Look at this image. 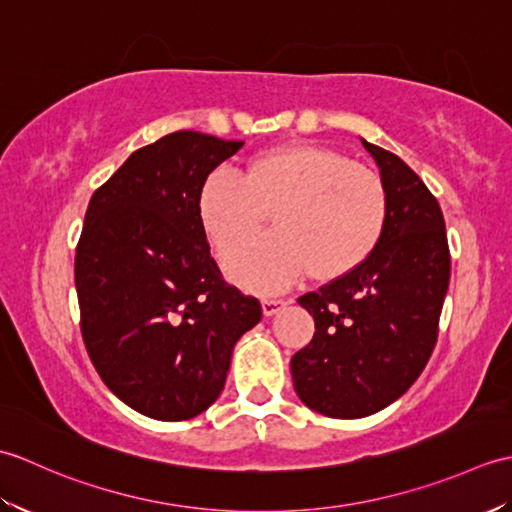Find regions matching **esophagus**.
<instances>
[{
  "instance_id": "1",
  "label": "esophagus",
  "mask_w": 512,
  "mask_h": 512,
  "mask_svg": "<svg viewBox=\"0 0 512 512\" xmlns=\"http://www.w3.org/2000/svg\"><path fill=\"white\" fill-rule=\"evenodd\" d=\"M284 306H286L284 299H262L264 317H273V314H277Z\"/></svg>"
}]
</instances>
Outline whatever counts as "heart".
Returning <instances> with one entry per match:
<instances>
[{
	"mask_svg": "<svg viewBox=\"0 0 512 512\" xmlns=\"http://www.w3.org/2000/svg\"><path fill=\"white\" fill-rule=\"evenodd\" d=\"M198 209L220 250L257 233L270 215L277 231L226 255L228 275L266 292L303 273L332 281L361 266L383 237L387 195L376 173L330 147L301 143L255 156L242 176L209 173Z\"/></svg>",
	"mask_w": 512,
	"mask_h": 512,
	"instance_id": "b5f03b06",
	"label": "heart"
}]
</instances>
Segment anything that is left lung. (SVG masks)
<instances>
[{
    "mask_svg": "<svg viewBox=\"0 0 512 512\" xmlns=\"http://www.w3.org/2000/svg\"><path fill=\"white\" fill-rule=\"evenodd\" d=\"M380 169L387 222L374 253L299 297L312 341L290 361L301 402L330 418H365L416 383L436 347L451 255L438 200L396 154L361 138Z\"/></svg>",
    "mask_w": 512,
    "mask_h": 512,
    "instance_id": "1",
    "label": "left lung"
}]
</instances>
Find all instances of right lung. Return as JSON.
I'll return each instance as SVG.
<instances>
[{
  "instance_id": "add662e5",
  "label": "right lung",
  "mask_w": 512,
  "mask_h": 512,
  "mask_svg": "<svg viewBox=\"0 0 512 512\" xmlns=\"http://www.w3.org/2000/svg\"><path fill=\"white\" fill-rule=\"evenodd\" d=\"M242 140L173 132L94 191L74 257L81 334L103 383L154 420H189L222 394L262 306L222 279L200 220L209 173Z\"/></svg>"
}]
</instances>
